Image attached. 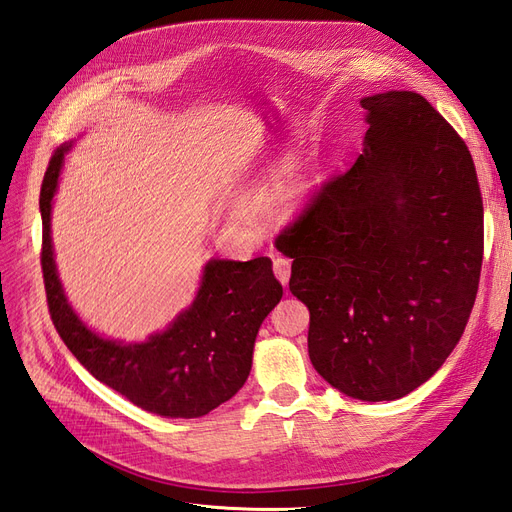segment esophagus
I'll list each match as a JSON object with an SVG mask.
<instances>
[{
    "label": "esophagus",
    "mask_w": 512,
    "mask_h": 512,
    "mask_svg": "<svg viewBox=\"0 0 512 512\" xmlns=\"http://www.w3.org/2000/svg\"><path fill=\"white\" fill-rule=\"evenodd\" d=\"M273 273L277 280H280L284 286L290 280V260L288 258H275L273 260Z\"/></svg>",
    "instance_id": "1"
}]
</instances>
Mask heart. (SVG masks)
<instances>
[{"mask_svg": "<svg viewBox=\"0 0 512 512\" xmlns=\"http://www.w3.org/2000/svg\"><path fill=\"white\" fill-rule=\"evenodd\" d=\"M320 175V162L312 160L307 164V168L303 173L290 177L288 181H284L280 188L275 192V203L280 207H294L297 203L312 192V188L316 185V179Z\"/></svg>", "mask_w": 512, "mask_h": 512, "instance_id": "b5f03b06", "label": "heart"}]
</instances>
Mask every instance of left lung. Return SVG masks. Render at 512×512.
Listing matches in <instances>:
<instances>
[{
    "label": "left lung",
    "mask_w": 512,
    "mask_h": 512,
    "mask_svg": "<svg viewBox=\"0 0 512 512\" xmlns=\"http://www.w3.org/2000/svg\"><path fill=\"white\" fill-rule=\"evenodd\" d=\"M367 132L277 237L307 350L333 389L393 401L427 382L466 329L483 262V200L466 143L421 94L361 98Z\"/></svg>",
    "instance_id": "1"
}]
</instances>
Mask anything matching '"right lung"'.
<instances>
[{"label": "right lung", "mask_w": 512, "mask_h": 512, "mask_svg": "<svg viewBox=\"0 0 512 512\" xmlns=\"http://www.w3.org/2000/svg\"><path fill=\"white\" fill-rule=\"evenodd\" d=\"M72 145L57 147L40 192L42 273L55 329L91 376L134 406L166 418L205 416L235 397L250 376L260 324L284 294L273 262L211 258L194 301L162 331L143 342L96 333L66 297L51 237L53 198Z\"/></svg>", "instance_id": "add662e5"}]
</instances>
